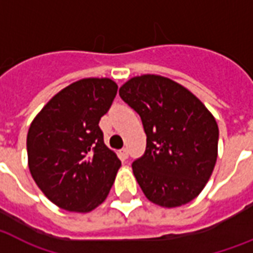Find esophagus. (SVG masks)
Here are the masks:
<instances>
[{
	"mask_svg": "<svg viewBox=\"0 0 253 253\" xmlns=\"http://www.w3.org/2000/svg\"><path fill=\"white\" fill-rule=\"evenodd\" d=\"M129 156V152H128V149L124 148V149H121L120 150V157L123 158V160H126Z\"/></svg>",
	"mask_w": 253,
	"mask_h": 253,
	"instance_id": "obj_1",
	"label": "esophagus"
}]
</instances>
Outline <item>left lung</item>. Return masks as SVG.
Listing matches in <instances>:
<instances>
[{
    "instance_id": "8db88e82",
    "label": "left lung",
    "mask_w": 253,
    "mask_h": 253,
    "mask_svg": "<svg viewBox=\"0 0 253 253\" xmlns=\"http://www.w3.org/2000/svg\"><path fill=\"white\" fill-rule=\"evenodd\" d=\"M120 97L140 115L146 150L132 164L149 201L166 209L197 198L218 158V124L201 100L161 75L134 76L120 87Z\"/></svg>"
}]
</instances>
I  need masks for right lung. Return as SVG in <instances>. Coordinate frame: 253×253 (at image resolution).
<instances>
[{"mask_svg": "<svg viewBox=\"0 0 253 253\" xmlns=\"http://www.w3.org/2000/svg\"><path fill=\"white\" fill-rule=\"evenodd\" d=\"M109 78H85L52 96L31 121L27 164L50 201L72 212H89L108 197L121 162L99 128L117 93Z\"/></svg>", "mask_w": 253, "mask_h": 253, "instance_id": "add662e5", "label": "right lung"}]
</instances>
